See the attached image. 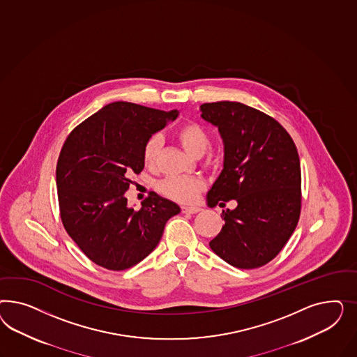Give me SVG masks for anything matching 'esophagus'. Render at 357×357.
Here are the masks:
<instances>
[{"label": "esophagus", "mask_w": 357, "mask_h": 357, "mask_svg": "<svg viewBox=\"0 0 357 357\" xmlns=\"http://www.w3.org/2000/svg\"><path fill=\"white\" fill-rule=\"evenodd\" d=\"M200 211L202 209L197 208V206H182V212L183 213H188V215H194V213H197Z\"/></svg>", "instance_id": "1"}]
</instances>
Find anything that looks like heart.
Listing matches in <instances>:
<instances>
[{"instance_id": "obj_1", "label": "heart", "mask_w": 357, "mask_h": 357, "mask_svg": "<svg viewBox=\"0 0 357 357\" xmlns=\"http://www.w3.org/2000/svg\"><path fill=\"white\" fill-rule=\"evenodd\" d=\"M176 137L185 151L196 158L204 155L212 144L211 133L202 124L195 121H188L179 127V130H176ZM161 146L162 139L160 135H151L144 142L141 157L142 162L148 169L155 167ZM203 188L204 182L200 178L190 176H169L157 184V191L160 194L184 204L194 203Z\"/></svg>"}]
</instances>
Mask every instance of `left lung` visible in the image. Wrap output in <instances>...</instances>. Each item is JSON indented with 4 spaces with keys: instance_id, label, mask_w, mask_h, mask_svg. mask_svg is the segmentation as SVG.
Segmentation results:
<instances>
[{
    "instance_id": "1",
    "label": "left lung",
    "mask_w": 357,
    "mask_h": 357,
    "mask_svg": "<svg viewBox=\"0 0 357 357\" xmlns=\"http://www.w3.org/2000/svg\"><path fill=\"white\" fill-rule=\"evenodd\" d=\"M202 116L218 127L224 170L206 200L222 211L225 225L209 242L230 266L252 270L276 258L298 224L301 166L291 135L278 120L239 102L204 103Z\"/></svg>"
}]
</instances>
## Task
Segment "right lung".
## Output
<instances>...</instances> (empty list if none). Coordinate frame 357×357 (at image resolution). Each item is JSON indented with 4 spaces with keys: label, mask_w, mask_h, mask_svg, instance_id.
I'll return each instance as SVG.
<instances>
[{
    "label": "right lung",
    "mask_w": 357,
    "mask_h": 357,
    "mask_svg": "<svg viewBox=\"0 0 357 357\" xmlns=\"http://www.w3.org/2000/svg\"><path fill=\"white\" fill-rule=\"evenodd\" d=\"M178 114L114 102L66 137L56 166L60 217L69 237L97 266H136L155 249L167 220L181 212L155 192L140 211L128 208L124 196L133 183L130 175L144 169V142Z\"/></svg>",
    "instance_id": "right-lung-1"
}]
</instances>
